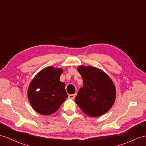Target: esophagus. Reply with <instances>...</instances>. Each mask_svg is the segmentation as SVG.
<instances>
[{
	"instance_id": "34e87169",
	"label": "esophagus",
	"mask_w": 146,
	"mask_h": 146,
	"mask_svg": "<svg viewBox=\"0 0 146 146\" xmlns=\"http://www.w3.org/2000/svg\"><path fill=\"white\" fill-rule=\"evenodd\" d=\"M74 98H75V94L69 95V98H70V99H74Z\"/></svg>"
}]
</instances>
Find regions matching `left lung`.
<instances>
[{
    "instance_id": "left-lung-1",
    "label": "left lung",
    "mask_w": 146,
    "mask_h": 146,
    "mask_svg": "<svg viewBox=\"0 0 146 146\" xmlns=\"http://www.w3.org/2000/svg\"><path fill=\"white\" fill-rule=\"evenodd\" d=\"M83 79L75 102L82 111L92 117L99 116L107 112L114 104L116 88L107 74L95 67H78Z\"/></svg>"
}]
</instances>
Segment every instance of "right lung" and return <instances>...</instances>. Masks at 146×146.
<instances>
[{
  "mask_svg": "<svg viewBox=\"0 0 146 146\" xmlns=\"http://www.w3.org/2000/svg\"><path fill=\"white\" fill-rule=\"evenodd\" d=\"M62 69L48 67L31 82L28 98L33 109L42 115L53 114L68 97L65 84L60 82Z\"/></svg>",
  "mask_w": 146,
  "mask_h": 146,
  "instance_id": "obj_1",
  "label": "right lung"
}]
</instances>
